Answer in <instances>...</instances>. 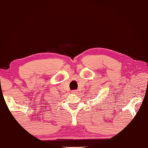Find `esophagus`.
I'll return each mask as SVG.
<instances>
[{
    "label": "esophagus",
    "mask_w": 148,
    "mask_h": 148,
    "mask_svg": "<svg viewBox=\"0 0 148 148\" xmlns=\"http://www.w3.org/2000/svg\"><path fill=\"white\" fill-rule=\"evenodd\" d=\"M71 92H72V94H77L78 93V92H77V90H72Z\"/></svg>",
    "instance_id": "1"
}]
</instances>
